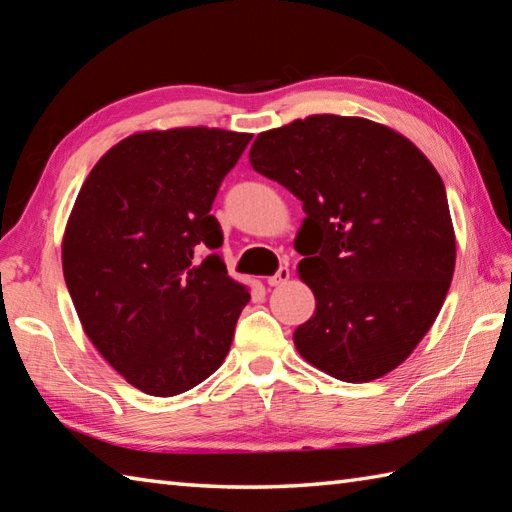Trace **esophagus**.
<instances>
[{
	"label": "esophagus",
	"mask_w": 512,
	"mask_h": 512,
	"mask_svg": "<svg viewBox=\"0 0 512 512\" xmlns=\"http://www.w3.org/2000/svg\"><path fill=\"white\" fill-rule=\"evenodd\" d=\"M288 279H290V268L288 266H281L277 273L270 275L266 281H268V286H284Z\"/></svg>",
	"instance_id": "34e87169"
}]
</instances>
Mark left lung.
Segmentation results:
<instances>
[{"instance_id":"obj_1","label":"left lung","mask_w":512,"mask_h":512,"mask_svg":"<svg viewBox=\"0 0 512 512\" xmlns=\"http://www.w3.org/2000/svg\"><path fill=\"white\" fill-rule=\"evenodd\" d=\"M248 158L306 211L297 273L317 308L292 334L297 352L345 383L389 374L429 332L453 279L440 173L387 125L336 114L262 132Z\"/></svg>"}]
</instances>
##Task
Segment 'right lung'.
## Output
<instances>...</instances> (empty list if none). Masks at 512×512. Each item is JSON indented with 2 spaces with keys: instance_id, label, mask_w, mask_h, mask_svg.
<instances>
[{
  "instance_id": "1",
  "label": "right lung",
  "mask_w": 512,
  "mask_h": 512,
  "mask_svg": "<svg viewBox=\"0 0 512 512\" xmlns=\"http://www.w3.org/2000/svg\"><path fill=\"white\" fill-rule=\"evenodd\" d=\"M253 134L176 127L127 136L96 162L61 244L83 332L129 385L178 396L231 350L250 301L215 253L211 206Z\"/></svg>"
}]
</instances>
